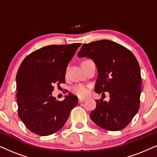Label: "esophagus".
I'll return each mask as SVG.
<instances>
[{"label":"esophagus","mask_w":157,"mask_h":157,"mask_svg":"<svg viewBox=\"0 0 157 157\" xmlns=\"http://www.w3.org/2000/svg\"><path fill=\"white\" fill-rule=\"evenodd\" d=\"M85 101V98H79L78 101H79V103H82V102H84Z\"/></svg>","instance_id":"34e87169"}]
</instances>
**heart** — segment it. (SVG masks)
I'll list each match as a JSON object with an SVG mask.
<instances>
[{
	"label": "heart",
	"instance_id": "obj_1",
	"mask_svg": "<svg viewBox=\"0 0 157 157\" xmlns=\"http://www.w3.org/2000/svg\"><path fill=\"white\" fill-rule=\"evenodd\" d=\"M72 91L76 96L80 98H85L90 93V87L89 85L83 84L77 85L72 88Z\"/></svg>",
	"mask_w": 157,
	"mask_h": 157
}]
</instances>
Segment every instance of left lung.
<instances>
[{"mask_svg":"<svg viewBox=\"0 0 157 157\" xmlns=\"http://www.w3.org/2000/svg\"><path fill=\"white\" fill-rule=\"evenodd\" d=\"M78 57L93 59L98 69L95 91L109 92L110 100H96L90 117L110 131L124 129L138 112L141 92L140 66L131 51L109 40L83 44Z\"/></svg>","mask_w":157,"mask_h":157,"instance_id":"8db88e82","label":"left lung"}]
</instances>
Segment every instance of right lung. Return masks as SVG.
<instances>
[{"mask_svg": "<svg viewBox=\"0 0 157 157\" xmlns=\"http://www.w3.org/2000/svg\"><path fill=\"white\" fill-rule=\"evenodd\" d=\"M81 43L51 45L33 51L24 59L17 74L18 115L27 128L41 136L64 125L78 102L69 93L62 101L52 96L53 85L65 82L69 62Z\"/></svg>", "mask_w": 157, "mask_h": 157, "instance_id": "obj_1", "label": "right lung"}]
</instances>
